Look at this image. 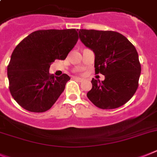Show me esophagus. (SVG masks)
Here are the masks:
<instances>
[{"mask_svg":"<svg viewBox=\"0 0 157 157\" xmlns=\"http://www.w3.org/2000/svg\"><path fill=\"white\" fill-rule=\"evenodd\" d=\"M73 79L76 80H77V81H79V82H82V81H84V79L80 78V77H73Z\"/></svg>","mask_w":157,"mask_h":157,"instance_id":"34e87169","label":"esophagus"}]
</instances>
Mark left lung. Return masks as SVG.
I'll return each mask as SVG.
<instances>
[{
    "label": "left lung",
    "mask_w": 157,
    "mask_h": 157,
    "mask_svg": "<svg viewBox=\"0 0 157 157\" xmlns=\"http://www.w3.org/2000/svg\"><path fill=\"white\" fill-rule=\"evenodd\" d=\"M83 43L95 53V73L105 76L92 79L87 93L89 100L100 109H115L129 99L138 88L141 64L137 50L122 34L112 31L80 29Z\"/></svg>",
    "instance_id": "obj_1"
}]
</instances>
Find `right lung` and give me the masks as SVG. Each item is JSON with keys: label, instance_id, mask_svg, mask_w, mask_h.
I'll return each instance as SVG.
<instances>
[{"label": "right lung", "instance_id": "add662e5", "mask_svg": "<svg viewBox=\"0 0 157 157\" xmlns=\"http://www.w3.org/2000/svg\"><path fill=\"white\" fill-rule=\"evenodd\" d=\"M78 30H39L16 46L7 73L9 91L20 107L31 112L48 111L70 80L50 74L54 60H65L78 41Z\"/></svg>", "mask_w": 157, "mask_h": 157}]
</instances>
